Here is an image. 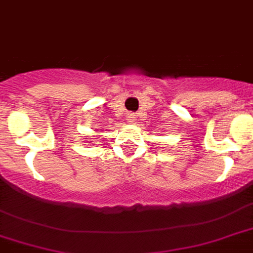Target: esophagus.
<instances>
[{
    "instance_id": "obj_1",
    "label": "esophagus",
    "mask_w": 253,
    "mask_h": 253,
    "mask_svg": "<svg viewBox=\"0 0 253 253\" xmlns=\"http://www.w3.org/2000/svg\"><path fill=\"white\" fill-rule=\"evenodd\" d=\"M127 121H128V122H133V121H135V116H133V114H127Z\"/></svg>"
}]
</instances>
